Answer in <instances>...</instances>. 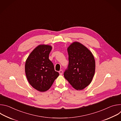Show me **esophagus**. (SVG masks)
Returning <instances> with one entry per match:
<instances>
[{
    "label": "esophagus",
    "instance_id": "esophagus-1",
    "mask_svg": "<svg viewBox=\"0 0 121 121\" xmlns=\"http://www.w3.org/2000/svg\"><path fill=\"white\" fill-rule=\"evenodd\" d=\"M59 74H60V75H62V74H63V70H60L59 71Z\"/></svg>",
    "mask_w": 121,
    "mask_h": 121
}]
</instances>
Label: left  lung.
Returning a JSON list of instances; mask_svg holds the SVG:
<instances>
[{"mask_svg":"<svg viewBox=\"0 0 121 121\" xmlns=\"http://www.w3.org/2000/svg\"><path fill=\"white\" fill-rule=\"evenodd\" d=\"M67 52L69 64L64 77L74 88L82 90L91 83L94 76V56L88 48L78 42L69 46Z\"/></svg>","mask_w":121,"mask_h":121,"instance_id":"left-lung-1","label":"left lung"}]
</instances>
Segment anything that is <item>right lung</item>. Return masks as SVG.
<instances>
[{"mask_svg":"<svg viewBox=\"0 0 121 121\" xmlns=\"http://www.w3.org/2000/svg\"><path fill=\"white\" fill-rule=\"evenodd\" d=\"M52 47L40 45L34 49L25 63V73L32 87L41 92L48 90L59 76L49 59Z\"/></svg>","mask_w":121,"mask_h":121,"instance_id":"obj_1","label":"right lung"}]
</instances>
